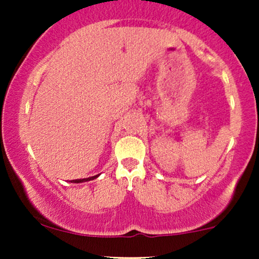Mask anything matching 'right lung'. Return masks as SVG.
Returning a JSON list of instances; mask_svg holds the SVG:
<instances>
[{"instance_id": "obj_1", "label": "right lung", "mask_w": 259, "mask_h": 259, "mask_svg": "<svg viewBox=\"0 0 259 259\" xmlns=\"http://www.w3.org/2000/svg\"><path fill=\"white\" fill-rule=\"evenodd\" d=\"M100 175V174H99ZM99 175H94V177H90V178H84V179H75V180H72L70 183H75V184H79V183H85V181H90V180H94L96 179V178H99Z\"/></svg>"}]
</instances>
